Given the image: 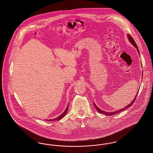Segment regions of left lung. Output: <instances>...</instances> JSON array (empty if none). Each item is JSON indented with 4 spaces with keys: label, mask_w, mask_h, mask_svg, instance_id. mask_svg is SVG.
Here are the masks:
<instances>
[{
    "label": "left lung",
    "mask_w": 153,
    "mask_h": 153,
    "mask_svg": "<svg viewBox=\"0 0 153 153\" xmlns=\"http://www.w3.org/2000/svg\"><path fill=\"white\" fill-rule=\"evenodd\" d=\"M127 36H128V39H129V41L131 42V43H132V45L135 47V48H137V51H138V53H139V50H138V47H137V45H136V42L134 41V40L133 39V38H132V36L130 35V34H128L127 35ZM138 92L137 93V94H136V97L134 98V99L132 101V102L129 105H126V107H124V108H122V109H120V110H118V111H114V112H105V111H102V110H100V109L97 105H95V103L93 102V103H94V107H95V108H96V110H97V111H98V112L99 113H100V114H104L105 115H108V116H111V115H115V114H118V113H119V112H120L121 111H124V110H125L127 108H128L129 107H130V106H131V105L134 103V101L136 100V97H137V95H138Z\"/></svg>",
    "instance_id": "1"
}]
</instances>
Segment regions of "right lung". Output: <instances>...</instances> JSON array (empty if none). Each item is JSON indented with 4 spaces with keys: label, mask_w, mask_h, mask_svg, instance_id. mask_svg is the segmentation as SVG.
Masks as SVG:
<instances>
[{
    "label": "right lung",
    "mask_w": 153,
    "mask_h": 153,
    "mask_svg": "<svg viewBox=\"0 0 153 153\" xmlns=\"http://www.w3.org/2000/svg\"><path fill=\"white\" fill-rule=\"evenodd\" d=\"M68 105H67V108H66L65 110L64 111V112L61 115H60V116L58 117L55 118V119H52V120H48V121H53V120H60L61 119H62V118L64 116H65V115L66 114V113H67V111H68Z\"/></svg>",
    "instance_id": "obj_1"
}]
</instances>
